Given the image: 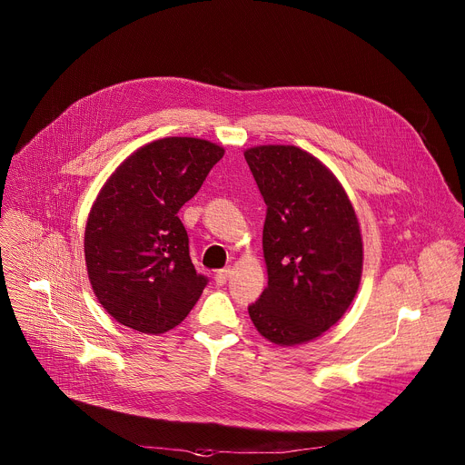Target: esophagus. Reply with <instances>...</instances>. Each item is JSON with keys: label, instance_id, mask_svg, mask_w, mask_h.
Masks as SVG:
<instances>
[{"label": "esophagus", "instance_id": "esophagus-1", "mask_svg": "<svg viewBox=\"0 0 465 465\" xmlns=\"http://www.w3.org/2000/svg\"><path fill=\"white\" fill-rule=\"evenodd\" d=\"M230 276H232V269H223V271H219V272L215 274L217 285H224V283L230 280Z\"/></svg>", "mask_w": 465, "mask_h": 465}]
</instances>
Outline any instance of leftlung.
<instances>
[{
  "label": "left lung",
  "mask_w": 465,
  "mask_h": 465,
  "mask_svg": "<svg viewBox=\"0 0 465 465\" xmlns=\"http://www.w3.org/2000/svg\"><path fill=\"white\" fill-rule=\"evenodd\" d=\"M267 204L269 285L248 307L259 333L296 346L320 337L351 305L362 274L361 226L350 198L318 158L294 145L244 151Z\"/></svg>",
  "instance_id": "1"
}]
</instances>
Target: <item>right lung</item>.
<instances>
[{
  "label": "right lung",
  "mask_w": 465,
  "mask_h": 465,
  "mask_svg": "<svg viewBox=\"0 0 465 465\" xmlns=\"http://www.w3.org/2000/svg\"><path fill=\"white\" fill-rule=\"evenodd\" d=\"M224 149L198 138H163L132 153L106 180L84 232L88 278L119 323L160 335L201 298L180 208L204 183Z\"/></svg>",
  "instance_id": "obj_1"
}]
</instances>
